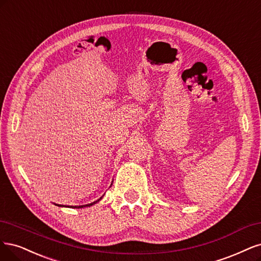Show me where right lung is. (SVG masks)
<instances>
[{
  "label": "right lung",
  "mask_w": 261,
  "mask_h": 261,
  "mask_svg": "<svg viewBox=\"0 0 261 261\" xmlns=\"http://www.w3.org/2000/svg\"><path fill=\"white\" fill-rule=\"evenodd\" d=\"M102 197H103V196H102ZM102 197H100V198H98L97 200L93 201V203H91V204H88V205H82V206H74V207H72V206H71V208H83V207H90V206H92V205H94V204H96L98 200H100V199H102ZM57 206H60V207H61L62 205H57ZM62 207H63V206H62Z\"/></svg>",
  "instance_id": "right-lung-1"
}]
</instances>
